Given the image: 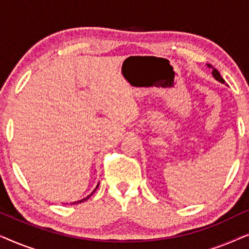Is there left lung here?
I'll return each mask as SVG.
<instances>
[{"label": "left lung", "mask_w": 249, "mask_h": 249, "mask_svg": "<svg viewBox=\"0 0 249 249\" xmlns=\"http://www.w3.org/2000/svg\"><path fill=\"white\" fill-rule=\"evenodd\" d=\"M212 73H213V76H214V78H215V79H216V80H219V81H220V83H222V84H224V83H226V81H224V79H223V78H222V77H221V74H220V72H219V71H217L216 69H214V68H213V71H212Z\"/></svg>", "instance_id": "left-lung-1"}]
</instances>
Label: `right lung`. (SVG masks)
Masks as SVG:
<instances>
[{"instance_id":"obj_1","label":"right lung","mask_w":249,"mask_h":249,"mask_svg":"<svg viewBox=\"0 0 249 249\" xmlns=\"http://www.w3.org/2000/svg\"><path fill=\"white\" fill-rule=\"evenodd\" d=\"M97 188H98V185L96 186V188H95V190H96ZM95 190H94V192H95ZM94 192H93V193H91V194H90V195H88V196L86 197V198H84V199H81V200H78V202H73L72 204H78V203H83V202H84V200H87L88 198H89V197H90L91 195H93V194H94Z\"/></svg>"}]
</instances>
